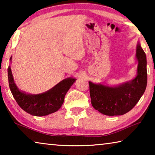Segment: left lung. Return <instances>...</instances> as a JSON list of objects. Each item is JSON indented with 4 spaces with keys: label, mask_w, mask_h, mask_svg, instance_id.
I'll return each mask as SVG.
<instances>
[{
    "label": "left lung",
    "mask_w": 155,
    "mask_h": 155,
    "mask_svg": "<svg viewBox=\"0 0 155 155\" xmlns=\"http://www.w3.org/2000/svg\"><path fill=\"white\" fill-rule=\"evenodd\" d=\"M135 57L138 61L137 76L129 82L115 87L89 82L91 104L100 113L106 115H124L142 96L147 85V61L140 43L136 47Z\"/></svg>",
    "instance_id": "obj_1"
}]
</instances>
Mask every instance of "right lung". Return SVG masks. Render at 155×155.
<instances>
[{
	"mask_svg": "<svg viewBox=\"0 0 155 155\" xmlns=\"http://www.w3.org/2000/svg\"><path fill=\"white\" fill-rule=\"evenodd\" d=\"M12 57H10L12 61ZM10 90L15 101L25 111L35 116H44L61 108L67 91L76 79L68 78L61 81L51 90L39 94H29L21 91L15 84L10 66L7 69Z\"/></svg>",
	"mask_w": 155,
	"mask_h": 155,
	"instance_id": "right-lung-1",
	"label": "right lung"
}]
</instances>
